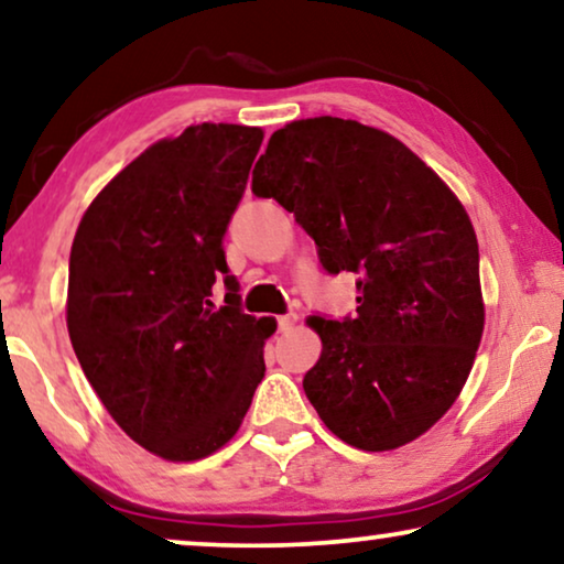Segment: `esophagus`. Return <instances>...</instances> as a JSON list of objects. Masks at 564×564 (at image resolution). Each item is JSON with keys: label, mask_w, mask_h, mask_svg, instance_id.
Returning a JSON list of instances; mask_svg holds the SVG:
<instances>
[{"label": "esophagus", "mask_w": 564, "mask_h": 564, "mask_svg": "<svg viewBox=\"0 0 564 564\" xmlns=\"http://www.w3.org/2000/svg\"><path fill=\"white\" fill-rule=\"evenodd\" d=\"M276 323H280V330H282V334H288L290 328H295V323H297V315H295V313H290V315H282V318L276 321Z\"/></svg>", "instance_id": "esophagus-1"}]
</instances>
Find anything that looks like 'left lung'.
Masks as SVG:
<instances>
[{
    "label": "left lung",
    "instance_id": "8db88e82",
    "mask_svg": "<svg viewBox=\"0 0 564 564\" xmlns=\"http://www.w3.org/2000/svg\"><path fill=\"white\" fill-rule=\"evenodd\" d=\"M251 189L295 213L326 272L359 274L354 318L305 321L321 421L365 452L415 442L459 398L485 328L465 205L395 135L330 115L274 130Z\"/></svg>",
    "mask_w": 564,
    "mask_h": 564
}]
</instances>
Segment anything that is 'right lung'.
I'll use <instances>...</instances> for the list:
<instances>
[{
    "mask_svg": "<svg viewBox=\"0 0 564 564\" xmlns=\"http://www.w3.org/2000/svg\"><path fill=\"white\" fill-rule=\"evenodd\" d=\"M264 130L199 122L161 138L91 199L68 257L66 326L115 423L145 452L197 462L241 429L274 318L241 313L223 236Z\"/></svg>",
    "mask_w": 564,
    "mask_h": 564,
    "instance_id": "right-lung-1",
    "label": "right lung"
}]
</instances>
